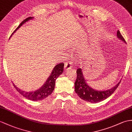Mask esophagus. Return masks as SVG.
<instances>
[{
  "instance_id": "obj_1",
  "label": "esophagus",
  "mask_w": 132,
  "mask_h": 132,
  "mask_svg": "<svg viewBox=\"0 0 132 132\" xmlns=\"http://www.w3.org/2000/svg\"><path fill=\"white\" fill-rule=\"evenodd\" d=\"M72 68V63L71 62H66L64 65V70H67Z\"/></svg>"
}]
</instances>
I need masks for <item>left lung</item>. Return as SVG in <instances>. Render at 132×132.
<instances>
[{"label": "left lung", "instance_id": "1", "mask_svg": "<svg viewBox=\"0 0 132 132\" xmlns=\"http://www.w3.org/2000/svg\"><path fill=\"white\" fill-rule=\"evenodd\" d=\"M117 38L126 44L124 38L119 30L117 31ZM77 79L75 83V92L81 99L91 103H97L108 98L115 91L120 82V81L111 88L102 91L97 90L92 88L86 82L82 69L78 68L77 69Z\"/></svg>", "mask_w": 132, "mask_h": 132}]
</instances>
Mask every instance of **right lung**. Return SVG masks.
<instances>
[{"instance_id":"right-lung-1","label":"right lung","mask_w":132,"mask_h":132,"mask_svg":"<svg viewBox=\"0 0 132 132\" xmlns=\"http://www.w3.org/2000/svg\"><path fill=\"white\" fill-rule=\"evenodd\" d=\"M33 19L34 17H30L22 21L20 24L18 26V27L15 29V30L14 31L13 33H14L23 24L30 21V20H33ZM13 33L12 34V35L13 34ZM12 36V35H11V36ZM64 65V63H60V64H57V65L54 67L52 72L50 74V76L46 79V82L44 83V84L41 88L37 89V90L34 91H26L18 88L13 83V86L15 89H17V91L19 93H20L23 97L27 98L28 100L35 101L41 100H43L47 97L48 96L51 94V93L54 91L55 85V81L56 78H58L61 74H62L63 72Z\"/></svg>"}]
</instances>
